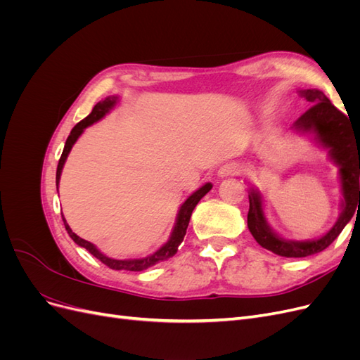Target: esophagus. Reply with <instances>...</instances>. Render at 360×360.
<instances>
[{
    "label": "esophagus",
    "mask_w": 360,
    "mask_h": 360,
    "mask_svg": "<svg viewBox=\"0 0 360 360\" xmlns=\"http://www.w3.org/2000/svg\"><path fill=\"white\" fill-rule=\"evenodd\" d=\"M242 172V168L238 163L236 162H228L225 165H222L219 169H217V176L219 177H230V176H237V174Z\"/></svg>",
    "instance_id": "obj_1"
}]
</instances>
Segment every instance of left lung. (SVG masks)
<instances>
[{
  "mask_svg": "<svg viewBox=\"0 0 360 360\" xmlns=\"http://www.w3.org/2000/svg\"><path fill=\"white\" fill-rule=\"evenodd\" d=\"M299 94L312 105L294 122L292 127L302 134H314L321 146L329 148L332 160L340 167L344 204L340 219L336 221L330 231L315 240L294 242L285 240L270 230L264 217L261 195L255 189L250 191L248 212V228L250 234L254 236L258 245L287 258H302L321 252L350 222L357 201L360 205V132H354V129L350 127L348 117L336 110L323 91L317 89L299 90Z\"/></svg>",
  "mask_w": 360,
  "mask_h": 360,
  "instance_id": "left-lung-1",
  "label": "left lung"
}]
</instances>
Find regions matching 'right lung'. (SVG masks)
<instances>
[{
    "label": "right lung",
    "instance_id": "right-lung-1",
    "mask_svg": "<svg viewBox=\"0 0 360 360\" xmlns=\"http://www.w3.org/2000/svg\"><path fill=\"white\" fill-rule=\"evenodd\" d=\"M115 103H117V97H115V96L106 97L105 101L99 102V103H97V105L93 108V111H91V114H90L89 117H85V118L82 120V122H79L78 124H76V126L72 129V132H70V135H69V138H68V141H66V146H64L61 158H60V160H58L57 177H56L57 191H58V183H60V177H61V171H63V167H64V162H66V159H68V156H69V153H70V150H72L73 144L76 143V139H78V138L81 136V134L84 132L85 127H89V126H91L93 123L99 122V120H101L102 117H105L106 112H110V110H112ZM210 189H212V183H205L204 186H201L198 191H195V192L191 195V197L181 204L180 210H179V214H177V222H176V225H174V230H172V233H171L169 240H168L165 245H163L160 249H158L155 254H151V255H148V257H146V258H139V259H114V258L106 257V255H103V254L101 252V250L97 249L93 243L84 240V238H81L79 236H76V234L72 231V228L68 225L66 219H64V216H63V222H64V226H66V230H68L69 236L72 237V240H73L76 245H79V246L85 248L91 255H94L97 259H101L105 266H108L110 269H114V270L141 271V270H146V269H148V267H151V266H155V264L160 263V261H165V259H168V258L176 255L180 243L183 242L184 236H186V230H188V225H189V221H191V214H192V212H193V209H195V205H197V204L200 202V200H201V198L204 197V195H205L207 192H209Z\"/></svg>",
    "mask_w": 360,
    "mask_h": 360
}]
</instances>
